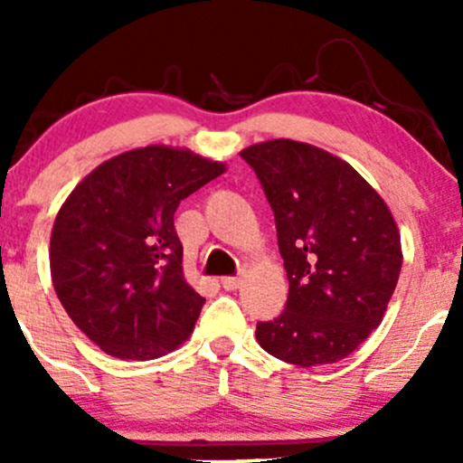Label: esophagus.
Wrapping results in <instances>:
<instances>
[{
  "mask_svg": "<svg viewBox=\"0 0 463 463\" xmlns=\"http://www.w3.org/2000/svg\"><path fill=\"white\" fill-rule=\"evenodd\" d=\"M241 283H243L241 276H224V279H222V287H224V289H228V291L239 289Z\"/></svg>",
  "mask_w": 463,
  "mask_h": 463,
  "instance_id": "34e87169",
  "label": "esophagus"
}]
</instances>
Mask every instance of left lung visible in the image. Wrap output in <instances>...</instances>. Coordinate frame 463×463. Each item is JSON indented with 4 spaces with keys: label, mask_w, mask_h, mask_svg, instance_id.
Returning <instances> with one entry per match:
<instances>
[{
    "label": "left lung",
    "mask_w": 463,
    "mask_h": 463,
    "mask_svg": "<svg viewBox=\"0 0 463 463\" xmlns=\"http://www.w3.org/2000/svg\"><path fill=\"white\" fill-rule=\"evenodd\" d=\"M241 158L272 206L289 296L257 324L265 353L287 364H335L383 320L402 252L383 198L342 158L291 139L250 146Z\"/></svg>",
    "instance_id": "8db88e82"
}]
</instances>
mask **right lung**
Returning <instances> with one entry per match:
<instances>
[{"mask_svg":"<svg viewBox=\"0 0 463 463\" xmlns=\"http://www.w3.org/2000/svg\"><path fill=\"white\" fill-rule=\"evenodd\" d=\"M224 169L147 146L99 165L61 206L50 241L56 296L104 353L156 359L194 331L204 298L183 276L174 213Z\"/></svg>","mask_w":463,"mask_h":463,"instance_id":"obj_1","label":"right lung"}]
</instances>
